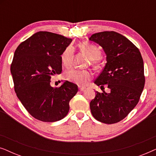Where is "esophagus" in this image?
<instances>
[{
	"instance_id": "1",
	"label": "esophagus",
	"mask_w": 156,
	"mask_h": 156,
	"mask_svg": "<svg viewBox=\"0 0 156 156\" xmlns=\"http://www.w3.org/2000/svg\"><path fill=\"white\" fill-rule=\"evenodd\" d=\"M85 89H86V88H85V87H80V86L79 87V89H80V91H84Z\"/></svg>"
}]
</instances>
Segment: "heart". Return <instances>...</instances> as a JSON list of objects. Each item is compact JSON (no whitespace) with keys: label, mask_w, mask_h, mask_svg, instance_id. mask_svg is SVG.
Segmentation results:
<instances>
[{"label":"heart","mask_w":156,"mask_h":156,"mask_svg":"<svg viewBox=\"0 0 156 156\" xmlns=\"http://www.w3.org/2000/svg\"><path fill=\"white\" fill-rule=\"evenodd\" d=\"M79 48L91 60V65L94 67H99V59L101 56V50L95 44L88 42H84L80 44ZM73 58V50L71 47H67L61 55V62L64 67L69 68L72 65ZM66 80L75 83L78 85H85L92 77V74L87 70L69 69L65 73Z\"/></svg>","instance_id":"1"}]
</instances>
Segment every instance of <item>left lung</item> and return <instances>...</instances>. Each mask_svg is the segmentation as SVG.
<instances>
[{
	"instance_id": "8db88e82",
	"label": "left lung",
	"mask_w": 156,
	"mask_h": 156,
	"mask_svg": "<svg viewBox=\"0 0 156 156\" xmlns=\"http://www.w3.org/2000/svg\"><path fill=\"white\" fill-rule=\"evenodd\" d=\"M89 40L101 46L106 55L105 67L94 83L110 89L109 93L97 91L89 104L91 112L100 122H119L137 105L144 88L141 54L129 39L114 31L93 34Z\"/></svg>"
}]
</instances>
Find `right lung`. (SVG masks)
Wrapping results in <instances>:
<instances>
[{
    "label": "right lung",
    "instance_id": "1",
    "mask_svg": "<svg viewBox=\"0 0 156 156\" xmlns=\"http://www.w3.org/2000/svg\"><path fill=\"white\" fill-rule=\"evenodd\" d=\"M72 39L50 32H37L15 51L10 72L16 95L34 118L55 122L67 116L77 85L65 81L50 86L51 77L62 72L61 55Z\"/></svg>",
    "mask_w": 156,
    "mask_h": 156
}]
</instances>
